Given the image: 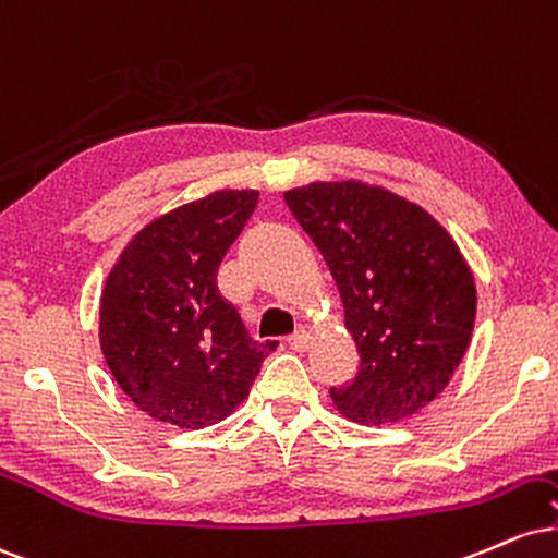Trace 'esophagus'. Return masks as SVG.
<instances>
[{"label": "esophagus", "mask_w": 558, "mask_h": 558, "mask_svg": "<svg viewBox=\"0 0 558 558\" xmlns=\"http://www.w3.org/2000/svg\"><path fill=\"white\" fill-rule=\"evenodd\" d=\"M287 344H290L292 350H307V344H311V333H307L305 329H298L287 337Z\"/></svg>", "instance_id": "34e87169"}]
</instances>
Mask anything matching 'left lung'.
Returning a JSON list of instances; mask_svg holds the SVG:
<instances>
[{"label": "left lung", "instance_id": "1", "mask_svg": "<svg viewBox=\"0 0 558 558\" xmlns=\"http://www.w3.org/2000/svg\"><path fill=\"white\" fill-rule=\"evenodd\" d=\"M284 201L337 281L360 352L333 404L365 425L421 412L473 337L475 281L457 242L421 206L363 182H313Z\"/></svg>", "mask_w": 558, "mask_h": 558}]
</instances>
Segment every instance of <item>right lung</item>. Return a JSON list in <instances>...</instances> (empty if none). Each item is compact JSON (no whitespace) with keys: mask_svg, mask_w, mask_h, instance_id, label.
Returning a JSON list of instances; mask_svg holds the SVG:
<instances>
[{"mask_svg":"<svg viewBox=\"0 0 558 558\" xmlns=\"http://www.w3.org/2000/svg\"><path fill=\"white\" fill-rule=\"evenodd\" d=\"M258 206L219 190L159 216L124 247L101 294V352L146 415L206 428L251 395L277 342H255L216 284L221 260Z\"/></svg>","mask_w":558,"mask_h":558,"instance_id":"add662e5","label":"right lung"}]
</instances>
